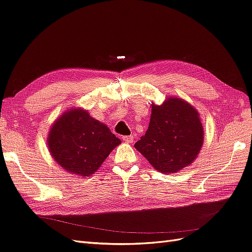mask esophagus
<instances>
[{"label": "esophagus", "instance_id": "esophagus-1", "mask_svg": "<svg viewBox=\"0 0 252 252\" xmlns=\"http://www.w3.org/2000/svg\"><path fill=\"white\" fill-rule=\"evenodd\" d=\"M134 140L133 135H125L123 136V141H125L126 143H132Z\"/></svg>", "mask_w": 252, "mask_h": 252}]
</instances>
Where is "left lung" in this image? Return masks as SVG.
<instances>
[{
    "mask_svg": "<svg viewBox=\"0 0 252 252\" xmlns=\"http://www.w3.org/2000/svg\"><path fill=\"white\" fill-rule=\"evenodd\" d=\"M200 114L180 97H168L162 105L151 104L149 126L134 144L154 168L175 173L192 164L203 146Z\"/></svg>",
    "mask_w": 252,
    "mask_h": 252,
    "instance_id": "obj_1",
    "label": "left lung"
}]
</instances>
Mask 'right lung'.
<instances>
[{
	"label": "right lung",
	"instance_id": "obj_1",
	"mask_svg": "<svg viewBox=\"0 0 252 252\" xmlns=\"http://www.w3.org/2000/svg\"><path fill=\"white\" fill-rule=\"evenodd\" d=\"M121 144L105 124L83 108H71L53 123L47 145L53 159L63 168L89 177L100 168L114 147Z\"/></svg>",
	"mask_w": 252,
	"mask_h": 252
}]
</instances>
